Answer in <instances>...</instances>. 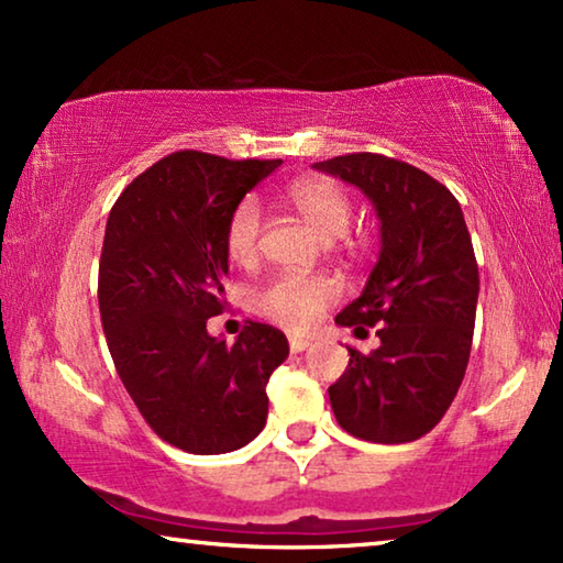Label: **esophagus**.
Here are the masks:
<instances>
[{"label":"esophagus","instance_id":"obj_1","mask_svg":"<svg viewBox=\"0 0 563 563\" xmlns=\"http://www.w3.org/2000/svg\"><path fill=\"white\" fill-rule=\"evenodd\" d=\"M307 345H310V341H305V338H289L291 353H302V351H307Z\"/></svg>","mask_w":563,"mask_h":563}]
</instances>
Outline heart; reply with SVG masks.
I'll use <instances>...</instances> for the list:
<instances>
[{
    "label": "heart",
    "instance_id": "obj_1",
    "mask_svg": "<svg viewBox=\"0 0 563 563\" xmlns=\"http://www.w3.org/2000/svg\"><path fill=\"white\" fill-rule=\"evenodd\" d=\"M284 202L307 222V228L322 241L343 235L351 222V197L335 181L322 176H305L291 181L284 191ZM225 253L238 266H251L261 251V205L256 197H245L233 207L225 222ZM341 295L335 279L325 274L299 276L282 274L253 289V312L287 330H307L320 320Z\"/></svg>",
    "mask_w": 563,
    "mask_h": 563
}]
</instances>
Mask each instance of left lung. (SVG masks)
Returning a JSON list of instances; mask_svg holds the SVG:
<instances>
[{"label": "left lung", "mask_w": 563, "mask_h": 563, "mask_svg": "<svg viewBox=\"0 0 563 563\" xmlns=\"http://www.w3.org/2000/svg\"><path fill=\"white\" fill-rule=\"evenodd\" d=\"M372 199L382 251L358 299L338 325L379 349H349V366L328 389L345 433L372 443H410L430 433L464 382L472 353L479 268L456 197L405 161L349 153L314 164Z\"/></svg>", "instance_id": "8db88e82"}]
</instances>
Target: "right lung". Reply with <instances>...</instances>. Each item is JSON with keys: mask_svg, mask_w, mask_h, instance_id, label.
Here are the masks:
<instances>
[{"mask_svg": "<svg viewBox=\"0 0 563 563\" xmlns=\"http://www.w3.org/2000/svg\"><path fill=\"white\" fill-rule=\"evenodd\" d=\"M282 161L176 151L114 202L99 258V314L128 395L153 433L187 453L243 449L266 426L268 376L287 335L249 322L233 345L207 333L222 312L225 222Z\"/></svg>", "mask_w": 563, "mask_h": 563, "instance_id": "right-lung-1", "label": "right lung"}]
</instances>
